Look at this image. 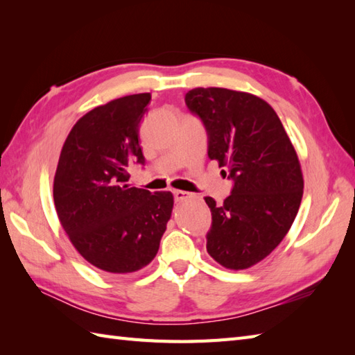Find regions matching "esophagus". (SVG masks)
Returning <instances> with one entry per match:
<instances>
[{
    "mask_svg": "<svg viewBox=\"0 0 355 355\" xmlns=\"http://www.w3.org/2000/svg\"><path fill=\"white\" fill-rule=\"evenodd\" d=\"M172 193H173V198H175L177 201H184V200L192 197V193L184 192V191H173Z\"/></svg>",
    "mask_w": 355,
    "mask_h": 355,
    "instance_id": "34e87169",
    "label": "esophagus"
}]
</instances>
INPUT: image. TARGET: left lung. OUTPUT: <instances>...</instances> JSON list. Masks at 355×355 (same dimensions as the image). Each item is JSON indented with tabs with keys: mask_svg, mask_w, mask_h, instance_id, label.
Returning <instances> with one entry per match:
<instances>
[{
	"mask_svg": "<svg viewBox=\"0 0 355 355\" xmlns=\"http://www.w3.org/2000/svg\"><path fill=\"white\" fill-rule=\"evenodd\" d=\"M186 107L205 125L207 154L233 187L212 212L207 252L223 267L244 270L268 256L290 230L302 201L297 154L275 110L253 94L193 88Z\"/></svg>",
	"mask_w": 355,
	"mask_h": 355,
	"instance_id": "left-lung-1",
	"label": "left lung"
}]
</instances>
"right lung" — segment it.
<instances>
[{"label": "right lung", "instance_id": "add662e5", "mask_svg": "<svg viewBox=\"0 0 355 355\" xmlns=\"http://www.w3.org/2000/svg\"><path fill=\"white\" fill-rule=\"evenodd\" d=\"M149 93L125 96L78 120L59 157L53 198L64 230L84 258L108 273H132L155 258L173 197L126 184L145 166L139 128Z\"/></svg>", "mask_w": 355, "mask_h": 355}]
</instances>
